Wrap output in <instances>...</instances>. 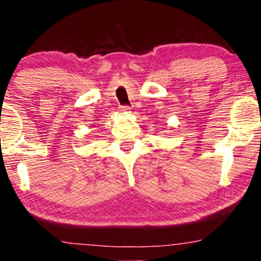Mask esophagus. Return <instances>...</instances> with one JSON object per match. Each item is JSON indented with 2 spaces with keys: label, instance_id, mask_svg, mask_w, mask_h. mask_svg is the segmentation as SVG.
Segmentation results:
<instances>
[{
  "label": "esophagus",
  "instance_id": "esophagus-1",
  "mask_svg": "<svg viewBox=\"0 0 261 261\" xmlns=\"http://www.w3.org/2000/svg\"><path fill=\"white\" fill-rule=\"evenodd\" d=\"M119 112H120V113H128V112H130V107H127V106L119 107Z\"/></svg>",
  "mask_w": 261,
  "mask_h": 261
}]
</instances>
